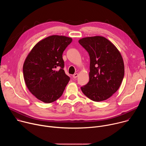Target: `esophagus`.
Masks as SVG:
<instances>
[{
    "label": "esophagus",
    "instance_id": "1",
    "mask_svg": "<svg viewBox=\"0 0 146 146\" xmlns=\"http://www.w3.org/2000/svg\"><path fill=\"white\" fill-rule=\"evenodd\" d=\"M78 76V73H76V74H74L73 75V77L74 78H76Z\"/></svg>",
    "mask_w": 146,
    "mask_h": 146
}]
</instances>
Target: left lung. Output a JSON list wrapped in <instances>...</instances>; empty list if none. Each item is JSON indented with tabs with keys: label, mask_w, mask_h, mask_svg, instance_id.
Here are the masks:
<instances>
[{
	"label": "left lung",
	"mask_w": 146,
	"mask_h": 146,
	"mask_svg": "<svg viewBox=\"0 0 146 146\" xmlns=\"http://www.w3.org/2000/svg\"><path fill=\"white\" fill-rule=\"evenodd\" d=\"M78 43L90 58V81L81 87L95 102L105 100L119 88L124 76V64L117 47L106 38L96 36L82 38Z\"/></svg>",
	"instance_id": "obj_1"
}]
</instances>
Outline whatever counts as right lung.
Here are the masks:
<instances>
[{
  "label": "right lung",
  "instance_id": "1",
  "mask_svg": "<svg viewBox=\"0 0 146 146\" xmlns=\"http://www.w3.org/2000/svg\"><path fill=\"white\" fill-rule=\"evenodd\" d=\"M72 38L52 35L40 40L26 58L23 74L26 86L38 100L50 103L63 94L70 80L64 70L62 54Z\"/></svg>",
  "mask_w": 146,
  "mask_h": 146
}]
</instances>
